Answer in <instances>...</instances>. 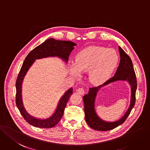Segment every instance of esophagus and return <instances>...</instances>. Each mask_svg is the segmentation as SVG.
Listing matches in <instances>:
<instances>
[{"instance_id":"1","label":"esophagus","mask_w":150,"mask_h":150,"mask_svg":"<svg viewBox=\"0 0 150 150\" xmlns=\"http://www.w3.org/2000/svg\"><path fill=\"white\" fill-rule=\"evenodd\" d=\"M76 92L78 93L79 94H80V95H83V94L85 93V90L83 88H79L78 90H76Z\"/></svg>"}]
</instances>
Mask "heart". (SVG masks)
Returning a JSON list of instances; mask_svg holds the SVG:
<instances>
[{
    "label": "heart",
    "instance_id": "obj_1",
    "mask_svg": "<svg viewBox=\"0 0 150 150\" xmlns=\"http://www.w3.org/2000/svg\"><path fill=\"white\" fill-rule=\"evenodd\" d=\"M75 63L70 65L72 74L76 77L80 71H89V79L93 84L101 85L107 81L116 67L118 55L114 49L101 46H90L76 55Z\"/></svg>",
    "mask_w": 150,
    "mask_h": 150
}]
</instances>
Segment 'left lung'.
<instances>
[{
    "label": "left lung",
    "instance_id": "left-lung-1",
    "mask_svg": "<svg viewBox=\"0 0 150 150\" xmlns=\"http://www.w3.org/2000/svg\"><path fill=\"white\" fill-rule=\"evenodd\" d=\"M119 51L120 60L119 65L116 70L114 76L101 85L97 87L90 88L88 93L83 98L85 105L84 111L85 114V120L88 125L94 130L107 131L112 130L122 124L135 106L137 83L134 67H133L130 57L120 46H119ZM119 80L127 81L131 86V99L130 106L126 114L119 120L114 122L104 121L99 118L95 112L94 103L97 93L102 87Z\"/></svg>",
    "mask_w": 150,
    "mask_h": 150
}]
</instances>
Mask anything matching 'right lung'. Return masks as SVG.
Returning <instances> with one entry per match:
<instances>
[{
  "label": "right lung",
  "instance_id": "obj_1",
  "mask_svg": "<svg viewBox=\"0 0 150 150\" xmlns=\"http://www.w3.org/2000/svg\"><path fill=\"white\" fill-rule=\"evenodd\" d=\"M75 46H76V44L70 41H59L53 38H49L33 49L25 58L16 81V105L25 120L30 125L43 129L52 128L56 125L62 117L67 103L73 93V90L72 88H70L61 97L56 110L51 117L46 119H40L33 117L25 110L21 96L22 83L28 70L36 59L57 57L63 59L65 62H67L69 55L74 49Z\"/></svg>",
  "mask_w": 150,
  "mask_h": 150
}]
</instances>
